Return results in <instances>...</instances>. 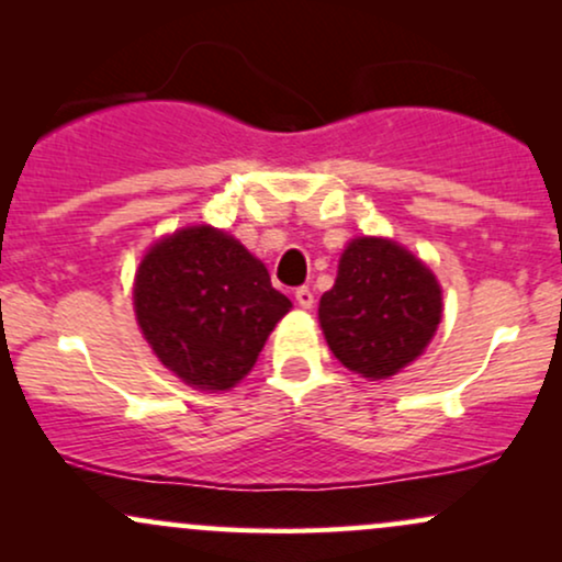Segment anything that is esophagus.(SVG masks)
<instances>
[{
  "label": "esophagus",
  "mask_w": 562,
  "mask_h": 562,
  "mask_svg": "<svg viewBox=\"0 0 562 562\" xmlns=\"http://www.w3.org/2000/svg\"><path fill=\"white\" fill-rule=\"evenodd\" d=\"M295 303H299L301 308H312V306H314V293H312V288H308V285L295 288Z\"/></svg>",
  "instance_id": "1"
}]
</instances>
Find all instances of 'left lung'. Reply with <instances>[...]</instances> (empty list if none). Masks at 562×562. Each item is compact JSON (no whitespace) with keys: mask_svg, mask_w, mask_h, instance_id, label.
<instances>
[{"mask_svg":"<svg viewBox=\"0 0 562 562\" xmlns=\"http://www.w3.org/2000/svg\"><path fill=\"white\" fill-rule=\"evenodd\" d=\"M441 322V288L409 250L359 237L340 256L338 280L322 295L319 325L340 364L383 380L423 353Z\"/></svg>","mask_w":562,"mask_h":562,"instance_id":"left-lung-1","label":"left lung"}]
</instances>
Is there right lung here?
<instances>
[{"label": "right lung", "mask_w": 562, "mask_h": 562, "mask_svg": "<svg viewBox=\"0 0 562 562\" xmlns=\"http://www.w3.org/2000/svg\"><path fill=\"white\" fill-rule=\"evenodd\" d=\"M290 306L267 267L211 227L153 245L134 280L147 344L173 375L203 391H227L248 375Z\"/></svg>", "instance_id": "right-lung-1"}]
</instances>
